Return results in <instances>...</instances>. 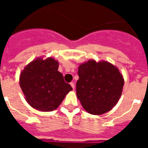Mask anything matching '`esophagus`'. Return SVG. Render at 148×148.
Returning <instances> with one entry per match:
<instances>
[{
  "label": "esophagus",
  "instance_id": "1",
  "mask_svg": "<svg viewBox=\"0 0 148 148\" xmlns=\"http://www.w3.org/2000/svg\"><path fill=\"white\" fill-rule=\"evenodd\" d=\"M70 85H71L72 88H73V90H74V89H75V84H74V83H73V82H71V83H70Z\"/></svg>",
  "mask_w": 148,
  "mask_h": 148
}]
</instances>
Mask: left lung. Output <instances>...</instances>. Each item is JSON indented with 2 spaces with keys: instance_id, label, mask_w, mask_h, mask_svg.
<instances>
[{
  "instance_id": "1",
  "label": "left lung",
  "mask_w": 148,
  "mask_h": 148,
  "mask_svg": "<svg viewBox=\"0 0 148 148\" xmlns=\"http://www.w3.org/2000/svg\"><path fill=\"white\" fill-rule=\"evenodd\" d=\"M78 74L76 95L87 113L104 114L116 105L125 84L117 66L108 61L91 59L79 64Z\"/></svg>"
}]
</instances>
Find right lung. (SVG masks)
I'll return each instance as SVG.
<instances>
[{
  "instance_id": "add662e5",
  "label": "right lung",
  "mask_w": 148,
  "mask_h": 148,
  "mask_svg": "<svg viewBox=\"0 0 148 148\" xmlns=\"http://www.w3.org/2000/svg\"><path fill=\"white\" fill-rule=\"evenodd\" d=\"M59 63L53 57H39L23 68L19 84L27 102L41 112H50L59 107L73 90L58 71Z\"/></svg>"
}]
</instances>
